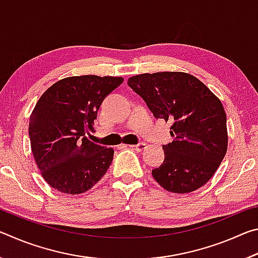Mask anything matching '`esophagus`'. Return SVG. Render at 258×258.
<instances>
[{
  "mask_svg": "<svg viewBox=\"0 0 258 258\" xmlns=\"http://www.w3.org/2000/svg\"><path fill=\"white\" fill-rule=\"evenodd\" d=\"M127 147L133 148V149L138 150V151H142L147 148V143L146 142H140V143H138V145H134V146H125V145L123 146V148H127Z\"/></svg>",
  "mask_w": 258,
  "mask_h": 258,
  "instance_id": "obj_1",
  "label": "esophagus"
}]
</instances>
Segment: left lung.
I'll return each instance as SVG.
<instances>
[{"label": "left lung", "mask_w": 258, "mask_h": 258, "mask_svg": "<svg viewBox=\"0 0 258 258\" xmlns=\"http://www.w3.org/2000/svg\"><path fill=\"white\" fill-rule=\"evenodd\" d=\"M128 86L156 118L171 120L174 141L152 176L165 190L187 194L207 183L228 149L226 115L220 100L198 78L163 72L130 77Z\"/></svg>", "instance_id": "left-lung-1"}]
</instances>
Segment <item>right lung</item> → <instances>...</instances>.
Wrapping results in <instances>:
<instances>
[{"mask_svg":"<svg viewBox=\"0 0 258 258\" xmlns=\"http://www.w3.org/2000/svg\"><path fill=\"white\" fill-rule=\"evenodd\" d=\"M123 77L73 76L49 87L30 115L32 152L42 176L68 195L90 190L106 174L112 148L91 142L98 110Z\"/></svg>","mask_w":258,"mask_h":258,"instance_id":"right-lung-1","label":"right lung"}]
</instances>
